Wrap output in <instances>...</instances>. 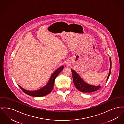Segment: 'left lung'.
I'll use <instances>...</instances> for the list:
<instances>
[{"mask_svg":"<svg viewBox=\"0 0 124 124\" xmlns=\"http://www.w3.org/2000/svg\"><path fill=\"white\" fill-rule=\"evenodd\" d=\"M109 61H110L109 72L107 78V80H108L109 78L111 69V60L110 58H109ZM71 71L73 74V81L74 86L77 89H78L81 92H87V93L93 92L98 90L101 87V86H95L90 85L87 84V83L85 82L81 78L80 75L75 71H74L73 69H71Z\"/></svg>","mask_w":124,"mask_h":124,"instance_id":"left-lung-1","label":"left lung"}]
</instances>
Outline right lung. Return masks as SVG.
Listing matches in <instances>:
<instances>
[{
  "label": "right lung",
  "instance_id": "right-lung-1",
  "mask_svg": "<svg viewBox=\"0 0 124 124\" xmlns=\"http://www.w3.org/2000/svg\"><path fill=\"white\" fill-rule=\"evenodd\" d=\"M64 66H62L60 67L59 68H58V69H57L54 72V73L52 74L50 77V79L49 80V81L48 82L47 85L44 86V87L39 89V90H35V91H29L23 88L19 85V86L25 94L29 95L34 96V97H41V96L46 95L51 93V92L53 88L55 80L56 77L58 75V74L60 73V72L64 69Z\"/></svg>",
  "mask_w": 124,
  "mask_h": 124
}]
</instances>
